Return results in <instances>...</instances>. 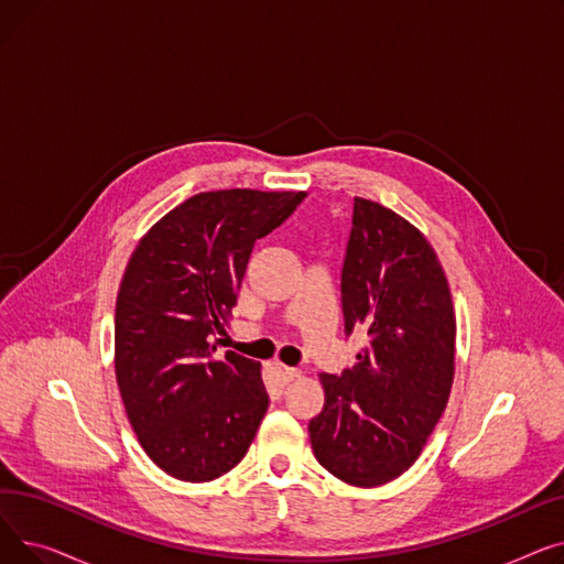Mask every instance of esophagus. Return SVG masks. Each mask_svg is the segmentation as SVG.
Masks as SVG:
<instances>
[{
  "mask_svg": "<svg viewBox=\"0 0 564 564\" xmlns=\"http://www.w3.org/2000/svg\"><path fill=\"white\" fill-rule=\"evenodd\" d=\"M276 375L281 377L283 383H290V381L302 377V372L297 368H288V366H276Z\"/></svg>",
  "mask_w": 564,
  "mask_h": 564,
  "instance_id": "esophagus-1",
  "label": "esophagus"
}]
</instances>
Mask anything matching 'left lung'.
Segmentation results:
<instances>
[{
	"label": "left lung",
	"instance_id": "obj_1",
	"mask_svg": "<svg viewBox=\"0 0 564 564\" xmlns=\"http://www.w3.org/2000/svg\"><path fill=\"white\" fill-rule=\"evenodd\" d=\"M345 336L364 332L357 364L322 372L324 406L308 423L317 462L354 487H377L419 459L448 404L455 311L443 267L419 228L354 198L340 272Z\"/></svg>",
	"mask_w": 564,
	"mask_h": 564
}]
</instances>
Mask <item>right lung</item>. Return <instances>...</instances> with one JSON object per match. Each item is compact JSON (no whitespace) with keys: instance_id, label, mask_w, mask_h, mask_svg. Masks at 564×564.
Returning <instances> with one entry per match:
<instances>
[{"instance_id":"obj_1","label":"right lung","mask_w":564,"mask_h":564,"mask_svg":"<svg viewBox=\"0 0 564 564\" xmlns=\"http://www.w3.org/2000/svg\"><path fill=\"white\" fill-rule=\"evenodd\" d=\"M304 192L226 189L181 203L134 249L116 300V381L141 448L177 480L210 482L242 462L270 395L260 364L213 359L256 240Z\"/></svg>"}]
</instances>
